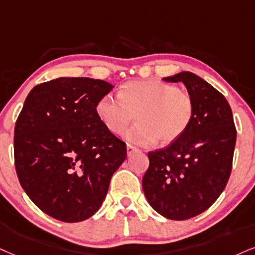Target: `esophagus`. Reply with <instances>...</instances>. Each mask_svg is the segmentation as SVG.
I'll return each mask as SVG.
<instances>
[{"label": "esophagus", "instance_id": "1", "mask_svg": "<svg viewBox=\"0 0 255 255\" xmlns=\"http://www.w3.org/2000/svg\"><path fill=\"white\" fill-rule=\"evenodd\" d=\"M127 150H128V156H131L133 152H137L138 151L137 147H134L133 145H130V144H128Z\"/></svg>", "mask_w": 255, "mask_h": 255}]
</instances>
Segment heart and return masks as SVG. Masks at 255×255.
<instances>
[{"label":"heart","mask_w":255,"mask_h":255,"mask_svg":"<svg viewBox=\"0 0 255 255\" xmlns=\"http://www.w3.org/2000/svg\"><path fill=\"white\" fill-rule=\"evenodd\" d=\"M96 112L110 132L121 133L134 115L137 123L125 131L128 142L151 146L178 139L193 122L195 104L189 93L159 80H136L119 90L118 98L106 94L98 100Z\"/></svg>","instance_id":"1"}]
</instances>
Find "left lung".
Listing matches in <instances>:
<instances>
[{
	"label": "left lung",
	"mask_w": 255,
	"mask_h": 255,
	"mask_svg": "<svg viewBox=\"0 0 255 255\" xmlns=\"http://www.w3.org/2000/svg\"><path fill=\"white\" fill-rule=\"evenodd\" d=\"M163 80L185 85L195 113L178 139L147 153L143 190L157 213L181 221L203 213L224 191L233 164L237 128L227 100L202 78L181 72Z\"/></svg>",
	"instance_id": "1"
}]
</instances>
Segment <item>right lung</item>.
<instances>
[{
	"mask_svg": "<svg viewBox=\"0 0 255 255\" xmlns=\"http://www.w3.org/2000/svg\"><path fill=\"white\" fill-rule=\"evenodd\" d=\"M112 89L104 80L64 77L36 85L24 100L14 131L15 169L29 199L52 218H91L127 158V144L96 112Z\"/></svg>",
	"mask_w": 255,
	"mask_h": 255,
	"instance_id": "obj_1",
	"label": "right lung"
}]
</instances>
